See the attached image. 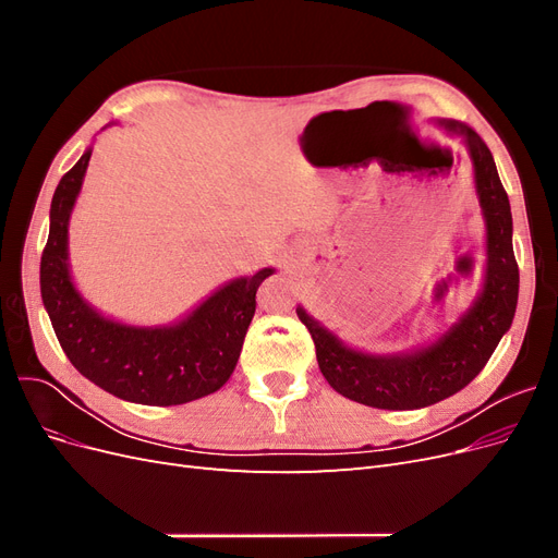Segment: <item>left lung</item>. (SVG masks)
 Masks as SVG:
<instances>
[{
    "mask_svg": "<svg viewBox=\"0 0 558 558\" xmlns=\"http://www.w3.org/2000/svg\"><path fill=\"white\" fill-rule=\"evenodd\" d=\"M437 125L461 137L472 162V179L486 228L482 291L435 342L400 353H367L347 347L305 307L298 318L307 326L320 373L337 393L377 410H418L459 393L492 359L510 330L519 298V267L512 248V211L492 150L475 130L440 118Z\"/></svg>",
    "mask_w": 558,
    "mask_h": 558,
    "instance_id": "left-lung-1",
    "label": "left lung"
}]
</instances>
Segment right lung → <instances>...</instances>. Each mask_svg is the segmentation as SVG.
Masks as SVG:
<instances>
[{"mask_svg":"<svg viewBox=\"0 0 558 558\" xmlns=\"http://www.w3.org/2000/svg\"><path fill=\"white\" fill-rule=\"evenodd\" d=\"M90 156L86 148L58 183L41 256V300L62 351L83 377L128 402L170 408L218 391L234 373L256 291L275 267L223 283L170 326H130L97 312L70 272V218Z\"/></svg>","mask_w":558,"mask_h":558,"instance_id":"right-lung-1","label":"right lung"}]
</instances>
